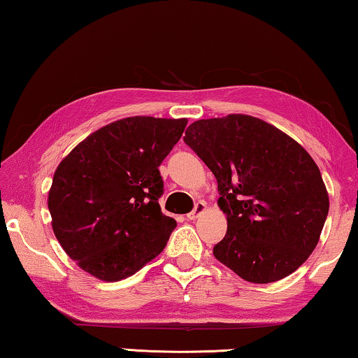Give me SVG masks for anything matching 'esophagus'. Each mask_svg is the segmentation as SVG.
Here are the masks:
<instances>
[{
  "instance_id": "obj_1",
  "label": "esophagus",
  "mask_w": 358,
  "mask_h": 358,
  "mask_svg": "<svg viewBox=\"0 0 358 358\" xmlns=\"http://www.w3.org/2000/svg\"><path fill=\"white\" fill-rule=\"evenodd\" d=\"M205 208H207V205H205V202L199 201L196 205H194V210L191 211V213L186 215V217H187V220H191V221L192 220H197V217L203 213Z\"/></svg>"
}]
</instances>
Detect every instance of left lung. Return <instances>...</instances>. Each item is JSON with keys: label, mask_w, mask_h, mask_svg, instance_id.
I'll use <instances>...</instances> for the list:
<instances>
[{"label": "left lung", "mask_w": 358, "mask_h": 358, "mask_svg": "<svg viewBox=\"0 0 358 358\" xmlns=\"http://www.w3.org/2000/svg\"><path fill=\"white\" fill-rule=\"evenodd\" d=\"M183 141L213 172L227 216L215 257L250 282L294 273L329 215V194L306 150L275 126L237 113L194 121Z\"/></svg>", "instance_id": "left-lung-1"}]
</instances>
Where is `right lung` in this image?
Here are the masks:
<instances>
[{"label":"right lung","mask_w":358,"mask_h":358,"mask_svg":"<svg viewBox=\"0 0 358 358\" xmlns=\"http://www.w3.org/2000/svg\"><path fill=\"white\" fill-rule=\"evenodd\" d=\"M187 121L131 117L93 132L58 166L48 211L59 245L82 270L118 281L164 250L177 221L162 215L161 162Z\"/></svg>","instance_id":"1"}]
</instances>
